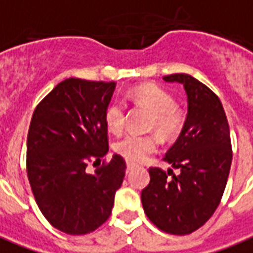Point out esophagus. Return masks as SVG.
Segmentation results:
<instances>
[{
    "label": "esophagus",
    "mask_w": 253,
    "mask_h": 253,
    "mask_svg": "<svg viewBox=\"0 0 253 253\" xmlns=\"http://www.w3.org/2000/svg\"><path fill=\"white\" fill-rule=\"evenodd\" d=\"M135 168V164H131V162H127V173L130 171V170H132Z\"/></svg>",
    "instance_id": "34e87169"
}]
</instances>
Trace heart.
<instances>
[{"instance_id": "obj_1", "label": "heart", "mask_w": 253, "mask_h": 253, "mask_svg": "<svg viewBox=\"0 0 253 253\" xmlns=\"http://www.w3.org/2000/svg\"><path fill=\"white\" fill-rule=\"evenodd\" d=\"M131 99L153 112L150 127L165 138L177 135L185 125L184 111L175 106V99L170 92L155 84H145L131 92ZM126 103L121 99L112 100L106 108L104 121L107 128L114 134L123 131L126 125ZM160 146V139L154 134L139 135L127 134L115 143V151L130 162L147 160Z\"/></svg>"}]
</instances>
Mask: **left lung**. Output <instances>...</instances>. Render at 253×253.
I'll use <instances>...</instances> for the list:
<instances>
[{
	"label": "left lung",
	"instance_id": "1",
	"mask_svg": "<svg viewBox=\"0 0 253 253\" xmlns=\"http://www.w3.org/2000/svg\"><path fill=\"white\" fill-rule=\"evenodd\" d=\"M164 80L181 83L188 95L182 131L164 158L179 173L150 168L141 198L155 226L184 236L201 228L221 201L232 164L231 132L220 99L205 84L186 74Z\"/></svg>",
	"mask_w": 253,
	"mask_h": 253
}]
</instances>
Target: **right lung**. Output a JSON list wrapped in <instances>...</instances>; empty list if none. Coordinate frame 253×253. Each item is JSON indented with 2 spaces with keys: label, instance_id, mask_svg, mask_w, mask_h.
Masks as SVG:
<instances>
[{
  "label": "right lung",
  "instance_id": "right-lung-1",
  "mask_svg": "<svg viewBox=\"0 0 253 253\" xmlns=\"http://www.w3.org/2000/svg\"><path fill=\"white\" fill-rule=\"evenodd\" d=\"M115 82L69 78L42 99L32 115L27 141V173L41 213L68 235H85L107 221L121 188L126 162L108 153L106 108Z\"/></svg>",
  "mask_w": 253,
  "mask_h": 253
}]
</instances>
